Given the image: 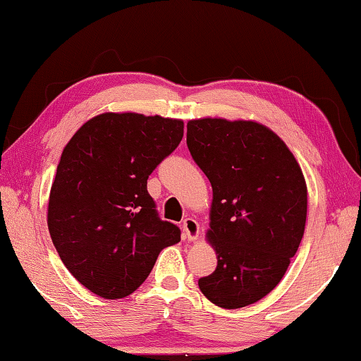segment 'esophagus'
Returning a JSON list of instances; mask_svg holds the SVG:
<instances>
[{
	"label": "esophagus",
	"instance_id": "obj_1",
	"mask_svg": "<svg viewBox=\"0 0 361 361\" xmlns=\"http://www.w3.org/2000/svg\"><path fill=\"white\" fill-rule=\"evenodd\" d=\"M183 233H185V238L188 241H196L199 238V223L194 219H185L183 220Z\"/></svg>",
	"mask_w": 361,
	"mask_h": 361
}]
</instances>
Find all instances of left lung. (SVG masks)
Instances as JSON below:
<instances>
[{"mask_svg": "<svg viewBox=\"0 0 361 361\" xmlns=\"http://www.w3.org/2000/svg\"><path fill=\"white\" fill-rule=\"evenodd\" d=\"M186 145L214 191L207 236L219 262L199 289L221 308L255 304L281 281L304 236L302 170L284 141L255 122L190 120Z\"/></svg>", "mask_w": 361, "mask_h": 361, "instance_id": "1", "label": "left lung"}]
</instances>
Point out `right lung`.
<instances>
[{"label": "right lung", "instance_id": "add662e5", "mask_svg": "<svg viewBox=\"0 0 361 361\" xmlns=\"http://www.w3.org/2000/svg\"><path fill=\"white\" fill-rule=\"evenodd\" d=\"M181 120L101 114L62 151L48 228L67 270L102 299H122L149 276L180 228L159 216L147 178L183 138Z\"/></svg>", "mask_w": 361, "mask_h": 361}]
</instances>
